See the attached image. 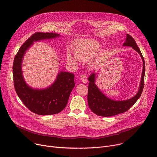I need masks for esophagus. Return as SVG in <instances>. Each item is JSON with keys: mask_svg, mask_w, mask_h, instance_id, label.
<instances>
[{"mask_svg": "<svg viewBox=\"0 0 157 157\" xmlns=\"http://www.w3.org/2000/svg\"><path fill=\"white\" fill-rule=\"evenodd\" d=\"M81 79L82 82L84 83H86L88 81V78H87L86 75L85 74H82L81 75Z\"/></svg>", "mask_w": 157, "mask_h": 157, "instance_id": "1", "label": "esophagus"}]
</instances>
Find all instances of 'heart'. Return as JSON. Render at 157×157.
<instances>
[{"label": "heart", "instance_id": "1", "mask_svg": "<svg viewBox=\"0 0 157 157\" xmlns=\"http://www.w3.org/2000/svg\"><path fill=\"white\" fill-rule=\"evenodd\" d=\"M101 46V43L96 39L88 38L81 40L73 47V52L75 56H72L70 52H68L67 59L70 63L75 64L77 63L78 59L81 60H87L95 55Z\"/></svg>", "mask_w": 157, "mask_h": 157}]
</instances>
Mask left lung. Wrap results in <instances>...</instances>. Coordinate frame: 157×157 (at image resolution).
Masks as SVG:
<instances>
[{"instance_id": "1", "label": "left lung", "mask_w": 157, "mask_h": 157, "mask_svg": "<svg viewBox=\"0 0 157 157\" xmlns=\"http://www.w3.org/2000/svg\"><path fill=\"white\" fill-rule=\"evenodd\" d=\"M123 45L131 47L138 52L142 58L143 67L139 91L134 97L129 100L123 101H115L111 100L107 98L105 95H104L96 86L95 84V73H91L88 78L90 82L88 92V103L91 110L99 116L110 117L126 112L139 99L142 93L144 87L145 73V63L144 58L135 40L130 35L127 34L126 42L124 43Z\"/></svg>"}]
</instances>
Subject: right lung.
Here are the masks:
<instances>
[{"label": "right lung", "mask_w": 157, "mask_h": 157, "mask_svg": "<svg viewBox=\"0 0 157 157\" xmlns=\"http://www.w3.org/2000/svg\"><path fill=\"white\" fill-rule=\"evenodd\" d=\"M60 35L54 33L36 32L31 35L19 49L13 63V80L17 95L25 105L31 112L38 115L56 114L67 105L72 90L75 86V75L60 71L56 81L44 90H35L26 85L22 74V60L28 48L33 41L54 38Z\"/></svg>", "instance_id": "right-lung-1"}]
</instances>
